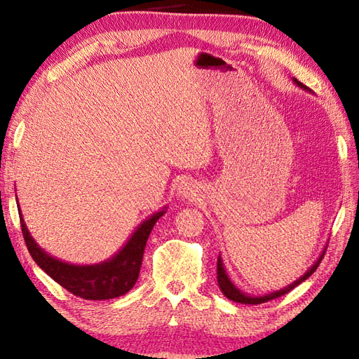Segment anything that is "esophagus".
Segmentation results:
<instances>
[{
	"instance_id": "esophagus-1",
	"label": "esophagus",
	"mask_w": 359,
	"mask_h": 359,
	"mask_svg": "<svg viewBox=\"0 0 359 359\" xmlns=\"http://www.w3.org/2000/svg\"><path fill=\"white\" fill-rule=\"evenodd\" d=\"M179 194H180L182 197H187V199H194V197L197 196L196 185H193V182H188V180L180 182V185H179Z\"/></svg>"
}]
</instances>
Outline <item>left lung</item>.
Here are the masks:
<instances>
[{
    "label": "left lung",
    "instance_id": "obj_1",
    "mask_svg": "<svg viewBox=\"0 0 359 359\" xmlns=\"http://www.w3.org/2000/svg\"><path fill=\"white\" fill-rule=\"evenodd\" d=\"M293 81L296 83L297 86L304 88V85H302L301 81H297L296 79H293ZM325 250H327V247L324 248V251L321 253V256L318 257V261H316L313 265L310 266L309 271H307L306 274H304V276H301L299 279L294 280L293 284H290V285H288V287H285V288L278 290V292H273V293H270V294H264V296H250V294H245L243 292H241L239 288H236L233 282L230 280V278H228V274H226V271H225V269H224L222 259H220V256H219V257H217V284H219V288H220V292H222V293L228 297V299H231V301H234V302L251 304V306H256V304L269 302V301H271V299H276V297H279V296H282V294H285V293H288V292H292V290H293L294 287L299 285L301 282H304V280H306L307 278H310L311 274H313V273H315V270H316L318 266H319V264H321L323 257H324V255H325Z\"/></svg>",
    "mask_w": 359,
    "mask_h": 359
}]
</instances>
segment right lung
<instances>
[{"instance_id": "1", "label": "right lung", "mask_w": 359, "mask_h": 359, "mask_svg": "<svg viewBox=\"0 0 359 359\" xmlns=\"http://www.w3.org/2000/svg\"><path fill=\"white\" fill-rule=\"evenodd\" d=\"M165 212L166 211L163 208L144 220L143 224L137 226L131 239L125 243V247L116 256L94 265H74L49 256L44 250L38 247V243L30 236L25 219L21 216V210L20 222L29 253L41 270L72 294L83 297V299L102 301L118 297L134 287L137 279H139L143 251L147 247L149 233Z\"/></svg>"}]
</instances>
